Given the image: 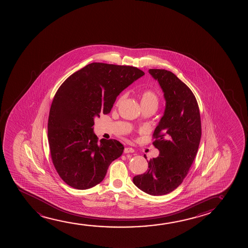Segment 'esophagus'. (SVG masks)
I'll use <instances>...</instances> for the list:
<instances>
[{"label":"esophagus","mask_w":248,"mask_h":248,"mask_svg":"<svg viewBox=\"0 0 248 248\" xmlns=\"http://www.w3.org/2000/svg\"><path fill=\"white\" fill-rule=\"evenodd\" d=\"M134 152H135V150L131 148V147H125L124 150V153H126V154L127 153H133Z\"/></svg>","instance_id":"1"}]
</instances>
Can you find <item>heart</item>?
Masks as SVG:
<instances>
[{"instance_id": "1", "label": "heart", "mask_w": 248, "mask_h": 248, "mask_svg": "<svg viewBox=\"0 0 248 248\" xmlns=\"http://www.w3.org/2000/svg\"><path fill=\"white\" fill-rule=\"evenodd\" d=\"M124 95L119 96L116 102V105H119L122 102ZM140 103L142 105H156L158 104V95L152 89H146L140 93Z\"/></svg>"}]
</instances>
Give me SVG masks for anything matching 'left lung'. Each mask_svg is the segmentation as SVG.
Here are the masks:
<instances>
[{
  "label": "left lung",
  "instance_id": "left-lung-1",
  "mask_svg": "<svg viewBox=\"0 0 248 248\" xmlns=\"http://www.w3.org/2000/svg\"><path fill=\"white\" fill-rule=\"evenodd\" d=\"M164 92L166 107L153 133V146L159 156L150 159L146 173L133 178L139 189L153 196L175 190L189 173L201 136L200 111L193 92L172 72L149 69Z\"/></svg>",
  "mask_w": 248,
  "mask_h": 248
}]
</instances>
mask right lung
<instances>
[{"mask_svg": "<svg viewBox=\"0 0 248 248\" xmlns=\"http://www.w3.org/2000/svg\"><path fill=\"white\" fill-rule=\"evenodd\" d=\"M144 75L133 66L92 62L60 85L49 112L48 142L55 169L69 186H95L122 155L124 146L117 140L98 142L94 119L109 113L119 93Z\"/></svg>", "mask_w": 248, "mask_h": 248, "instance_id": "right-lung-1", "label": "right lung"}]
</instances>
